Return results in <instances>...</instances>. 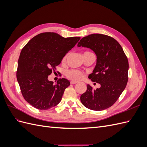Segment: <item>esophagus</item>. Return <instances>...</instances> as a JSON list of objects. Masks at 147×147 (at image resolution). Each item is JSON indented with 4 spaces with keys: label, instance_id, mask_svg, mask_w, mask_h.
Here are the masks:
<instances>
[{
    "label": "esophagus",
    "instance_id": "1",
    "mask_svg": "<svg viewBox=\"0 0 147 147\" xmlns=\"http://www.w3.org/2000/svg\"><path fill=\"white\" fill-rule=\"evenodd\" d=\"M78 83V82L74 81V80H73V81H71V82H70V83H71V84H76V83Z\"/></svg>",
    "mask_w": 147,
    "mask_h": 147
}]
</instances>
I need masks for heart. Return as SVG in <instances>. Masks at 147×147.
<instances>
[{
	"instance_id": "heart-1",
	"label": "heart",
	"mask_w": 147,
	"mask_h": 147,
	"mask_svg": "<svg viewBox=\"0 0 147 147\" xmlns=\"http://www.w3.org/2000/svg\"><path fill=\"white\" fill-rule=\"evenodd\" d=\"M88 52V51H86ZM67 55L64 56V57L62 59V61L64 62L66 59ZM66 76L69 79L73 80H81L83 77V74L80 71L76 70H68L67 72H66Z\"/></svg>"
}]
</instances>
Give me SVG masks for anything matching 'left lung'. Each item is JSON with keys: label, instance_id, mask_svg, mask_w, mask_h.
I'll list each match as a JSON object with an SVG mask.
<instances>
[{"label": "left lung", "instance_id": "8db88e82", "mask_svg": "<svg viewBox=\"0 0 147 147\" xmlns=\"http://www.w3.org/2000/svg\"><path fill=\"white\" fill-rule=\"evenodd\" d=\"M77 46L95 53L96 64L88 78L100 84L96 90L87 84L86 91L80 96L82 104L96 111L109 108L118 100L127 83L129 63L125 53L116 40L100 34L83 37Z\"/></svg>", "mask_w": 147, "mask_h": 147}]
</instances>
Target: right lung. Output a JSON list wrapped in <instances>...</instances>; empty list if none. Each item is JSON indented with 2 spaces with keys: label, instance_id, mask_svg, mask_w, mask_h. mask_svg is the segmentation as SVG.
Returning <instances> with one entry per match:
<instances>
[{
  "label": "right lung",
  "instance_id": "right-lung-1",
  "mask_svg": "<svg viewBox=\"0 0 147 147\" xmlns=\"http://www.w3.org/2000/svg\"><path fill=\"white\" fill-rule=\"evenodd\" d=\"M80 39V37L64 38L55 32L41 33L21 50L16 78L24 99L34 107L48 110L61 102L70 82L61 78L54 84L48 80V75Z\"/></svg>",
  "mask_w": 147,
  "mask_h": 147
}]
</instances>
